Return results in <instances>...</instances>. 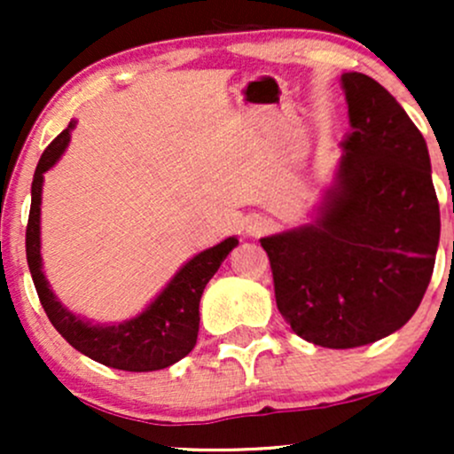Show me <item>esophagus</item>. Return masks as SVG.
Segmentation results:
<instances>
[{
	"mask_svg": "<svg viewBox=\"0 0 454 454\" xmlns=\"http://www.w3.org/2000/svg\"><path fill=\"white\" fill-rule=\"evenodd\" d=\"M269 228H270V223L267 220H262V217H256V220H249L247 228H245V231H247L249 237H258V234L267 232Z\"/></svg>",
	"mask_w": 454,
	"mask_h": 454,
	"instance_id": "esophagus-1",
	"label": "esophagus"
}]
</instances>
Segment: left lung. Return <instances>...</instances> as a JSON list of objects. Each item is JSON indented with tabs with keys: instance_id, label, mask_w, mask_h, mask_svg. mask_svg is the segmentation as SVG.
Listing matches in <instances>:
<instances>
[{
	"instance_id": "1",
	"label": "left lung",
	"mask_w": 454,
	"mask_h": 454,
	"mask_svg": "<svg viewBox=\"0 0 454 454\" xmlns=\"http://www.w3.org/2000/svg\"><path fill=\"white\" fill-rule=\"evenodd\" d=\"M350 132L309 223L260 239L279 314L305 341L358 348L399 331L434 273L440 205L427 143L390 93L341 74Z\"/></svg>"
}]
</instances>
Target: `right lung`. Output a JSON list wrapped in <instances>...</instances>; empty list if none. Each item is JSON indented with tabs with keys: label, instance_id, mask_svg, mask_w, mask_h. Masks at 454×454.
<instances>
[{
	"label": "right lung",
	"instance_id": "add662e5",
	"mask_svg": "<svg viewBox=\"0 0 454 454\" xmlns=\"http://www.w3.org/2000/svg\"><path fill=\"white\" fill-rule=\"evenodd\" d=\"M74 128L76 121L72 119L70 126L44 149L43 158L35 166L34 184H31L25 249H27V264L40 303L59 335L91 361L121 369V372H158V369L170 367L187 356L196 346L198 325H200V314H198L200 296L220 264L239 245V239H223L222 243L202 249L194 258L187 260L184 267L176 270L175 278L164 286V290L138 316L123 322H113V325H96L87 317L76 316L74 311L61 305V301L51 290L43 270V254H40V205H43L44 173L53 168L64 155Z\"/></svg>",
	"mask_w": 454,
	"mask_h": 454
}]
</instances>
